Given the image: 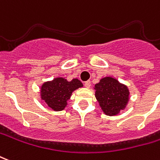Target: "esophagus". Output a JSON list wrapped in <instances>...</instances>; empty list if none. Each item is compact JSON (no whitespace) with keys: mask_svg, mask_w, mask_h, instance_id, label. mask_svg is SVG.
I'll return each instance as SVG.
<instances>
[{"mask_svg":"<svg viewBox=\"0 0 160 160\" xmlns=\"http://www.w3.org/2000/svg\"><path fill=\"white\" fill-rule=\"evenodd\" d=\"M85 86H86V88H90L91 87V81L90 80H87L85 82Z\"/></svg>","mask_w":160,"mask_h":160,"instance_id":"34e87169","label":"esophagus"}]
</instances>
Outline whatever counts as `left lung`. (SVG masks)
I'll list each match as a JSON object with an SVG mask.
<instances>
[{
  "label": "left lung",
  "instance_id": "8db88e82",
  "mask_svg": "<svg viewBox=\"0 0 160 160\" xmlns=\"http://www.w3.org/2000/svg\"><path fill=\"white\" fill-rule=\"evenodd\" d=\"M96 98L107 115H116L129 99L127 87L111 77H105L95 86Z\"/></svg>",
  "mask_w": 160,
  "mask_h": 160
}]
</instances>
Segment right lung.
I'll list each match as a JSON object with an SVG mask.
<instances>
[{
  "label": "right lung",
  "mask_w": 160,
  "mask_h": 160,
  "mask_svg": "<svg viewBox=\"0 0 160 160\" xmlns=\"http://www.w3.org/2000/svg\"><path fill=\"white\" fill-rule=\"evenodd\" d=\"M82 86V83L77 79L68 81L63 78H57L43 84L41 91V98L52 109L61 111L67 105L72 92Z\"/></svg>",
  "instance_id": "add662e5"
}]
</instances>
